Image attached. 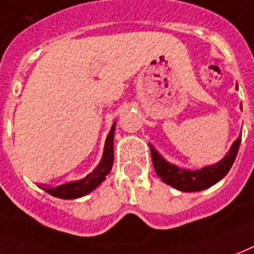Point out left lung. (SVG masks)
<instances>
[{
  "instance_id": "left-lung-1",
  "label": "left lung",
  "mask_w": 254,
  "mask_h": 254,
  "mask_svg": "<svg viewBox=\"0 0 254 254\" xmlns=\"http://www.w3.org/2000/svg\"><path fill=\"white\" fill-rule=\"evenodd\" d=\"M241 137L233 142L232 148L221 161L212 166H205L200 170H187L180 169L176 165H172L158 154L153 146H150L152 153V161L154 170L160 179L170 187L176 188L183 191H198L210 188L216 183H218L222 177H225L229 172L233 162L236 160L239 152Z\"/></svg>"
}]
</instances>
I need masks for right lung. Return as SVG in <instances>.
I'll return each instance as SVG.
<instances>
[{"mask_svg":"<svg viewBox=\"0 0 254 254\" xmlns=\"http://www.w3.org/2000/svg\"><path fill=\"white\" fill-rule=\"evenodd\" d=\"M113 138L114 124L110 129L109 134L106 137L101 162L86 177L78 180V181H71V183L58 185L56 188H42V189L52 196L58 197V198H78V197L88 194L89 191H92L93 189H96L105 180V177L112 169V166H113Z\"/></svg>","mask_w":254,"mask_h":254,"instance_id":"obj_1","label":"right lung"}]
</instances>
